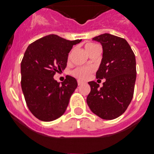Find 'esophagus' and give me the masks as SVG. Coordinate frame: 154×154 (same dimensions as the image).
Returning a JSON list of instances; mask_svg holds the SVG:
<instances>
[{
    "mask_svg": "<svg viewBox=\"0 0 154 154\" xmlns=\"http://www.w3.org/2000/svg\"><path fill=\"white\" fill-rule=\"evenodd\" d=\"M77 84H78V85H83L84 84V82L83 81H80V80H78V81H77Z\"/></svg>",
    "mask_w": 154,
    "mask_h": 154,
    "instance_id": "esophagus-1",
    "label": "esophagus"
}]
</instances>
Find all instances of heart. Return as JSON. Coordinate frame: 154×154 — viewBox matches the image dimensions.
<instances>
[{
  "label": "heart",
  "mask_w": 154,
  "mask_h": 154,
  "mask_svg": "<svg viewBox=\"0 0 154 154\" xmlns=\"http://www.w3.org/2000/svg\"><path fill=\"white\" fill-rule=\"evenodd\" d=\"M99 47V45L94 43H88L85 45V48L88 54ZM92 68H90V67H78L73 71V74L79 79L85 80L89 77V75L92 72Z\"/></svg>",
  "instance_id": "b5f03b06"
}]
</instances>
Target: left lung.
Here are the masks:
<instances>
[{
	"instance_id": "8db88e82",
	"label": "left lung",
	"mask_w": 154,
	"mask_h": 154,
	"mask_svg": "<svg viewBox=\"0 0 154 154\" xmlns=\"http://www.w3.org/2000/svg\"><path fill=\"white\" fill-rule=\"evenodd\" d=\"M92 40L103 47L96 78L106 80L101 88L89 81L88 106L100 118L113 120L125 113L132 99L136 80L135 54L127 41L117 36L103 33Z\"/></svg>"
}]
</instances>
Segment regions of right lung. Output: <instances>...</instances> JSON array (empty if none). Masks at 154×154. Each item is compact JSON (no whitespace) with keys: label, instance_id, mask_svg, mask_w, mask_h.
<instances>
[{"label":"right lung","instance_id":"add662e5","mask_svg":"<svg viewBox=\"0 0 154 154\" xmlns=\"http://www.w3.org/2000/svg\"><path fill=\"white\" fill-rule=\"evenodd\" d=\"M81 41L50 34L27 47L21 63L22 90L29 109L41 121H54L65 113L77 82L69 75L61 84L53 77L65 69L73 45Z\"/></svg>","mask_w":154,"mask_h":154}]
</instances>
